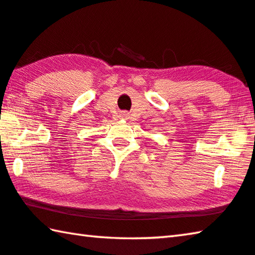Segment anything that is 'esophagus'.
Here are the masks:
<instances>
[{"label": "esophagus", "mask_w": 255, "mask_h": 255, "mask_svg": "<svg viewBox=\"0 0 255 255\" xmlns=\"http://www.w3.org/2000/svg\"><path fill=\"white\" fill-rule=\"evenodd\" d=\"M120 117H122V118H127L128 117V114H127V112H122V115H120Z\"/></svg>", "instance_id": "1"}]
</instances>
